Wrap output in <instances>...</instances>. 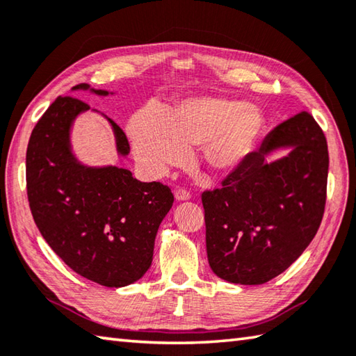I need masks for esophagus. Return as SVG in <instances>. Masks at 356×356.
I'll return each instance as SVG.
<instances>
[{"label":"esophagus","mask_w":356,"mask_h":356,"mask_svg":"<svg viewBox=\"0 0 356 356\" xmlns=\"http://www.w3.org/2000/svg\"><path fill=\"white\" fill-rule=\"evenodd\" d=\"M176 199L177 200H190L191 199V193L185 190V188H179V190H176Z\"/></svg>","instance_id":"esophagus-1"}]
</instances>
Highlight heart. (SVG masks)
<instances>
[{
	"instance_id": "heart-1",
	"label": "heart",
	"mask_w": 356,
	"mask_h": 356,
	"mask_svg": "<svg viewBox=\"0 0 356 356\" xmlns=\"http://www.w3.org/2000/svg\"><path fill=\"white\" fill-rule=\"evenodd\" d=\"M264 127L259 109L222 97H197L168 115L146 106L132 115L128 134L136 157L151 176L182 165L188 148L200 145L199 160L214 174L234 171L252 152Z\"/></svg>"
}]
</instances>
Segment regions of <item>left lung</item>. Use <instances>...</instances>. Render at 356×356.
<instances>
[{
	"mask_svg": "<svg viewBox=\"0 0 356 356\" xmlns=\"http://www.w3.org/2000/svg\"><path fill=\"white\" fill-rule=\"evenodd\" d=\"M294 151L277 163L266 156ZM329 149L307 111L271 129L259 151L202 193L210 267L234 284H266L287 270L315 238L327 199Z\"/></svg>",
	"mask_w": 356,
	"mask_h": 356,
	"instance_id": "8db88e82",
	"label": "left lung"
}]
</instances>
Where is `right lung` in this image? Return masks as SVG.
<instances>
[{"label":"right lung","mask_w":356,"mask_h":356,"mask_svg":"<svg viewBox=\"0 0 356 356\" xmlns=\"http://www.w3.org/2000/svg\"><path fill=\"white\" fill-rule=\"evenodd\" d=\"M86 109L75 97H58L35 124L26 152L27 199L41 236L69 268L104 287H124L151 267L157 229L174 196L170 186L140 182L124 168L76 162L69 129ZM109 122L118 152L127 156V134Z\"/></svg>","instance_id":"add662e5"}]
</instances>
